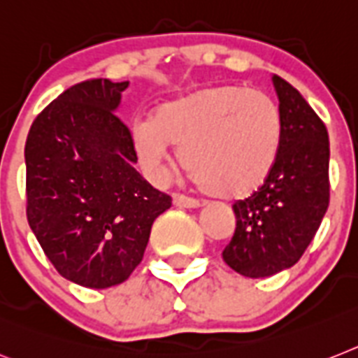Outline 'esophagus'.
<instances>
[{"label": "esophagus", "mask_w": 358, "mask_h": 358, "mask_svg": "<svg viewBox=\"0 0 358 358\" xmlns=\"http://www.w3.org/2000/svg\"><path fill=\"white\" fill-rule=\"evenodd\" d=\"M173 205L181 206V208H199L201 201L194 197L182 196V194H173Z\"/></svg>", "instance_id": "1"}]
</instances>
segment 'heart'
Wrapping results in <instances>:
<instances>
[{"instance_id":"obj_1","label":"heart","mask_w":358,"mask_h":358,"mask_svg":"<svg viewBox=\"0 0 358 358\" xmlns=\"http://www.w3.org/2000/svg\"><path fill=\"white\" fill-rule=\"evenodd\" d=\"M133 146L153 177H164L170 146L210 196L238 199L256 192L274 170L282 115L267 93L243 85H205L159 106L133 126Z\"/></svg>"}]
</instances>
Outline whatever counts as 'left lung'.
<instances>
[{
  "instance_id": "left-lung-1",
  "label": "left lung",
  "mask_w": 358,
  "mask_h": 358,
  "mask_svg": "<svg viewBox=\"0 0 358 358\" xmlns=\"http://www.w3.org/2000/svg\"><path fill=\"white\" fill-rule=\"evenodd\" d=\"M282 144L267 181L236 201V230L223 259L236 273L265 278L302 258L329 205V137L324 122L289 82L273 75Z\"/></svg>"
}]
</instances>
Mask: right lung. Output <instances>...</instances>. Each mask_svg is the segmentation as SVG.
<instances>
[{"mask_svg": "<svg viewBox=\"0 0 358 358\" xmlns=\"http://www.w3.org/2000/svg\"><path fill=\"white\" fill-rule=\"evenodd\" d=\"M128 85L80 82L27 135V220L56 271L82 287L126 282L143 262L153 221L172 206L135 170L131 133L115 113Z\"/></svg>", "mask_w": 358, "mask_h": 358, "instance_id": "1", "label": "right lung"}]
</instances>
